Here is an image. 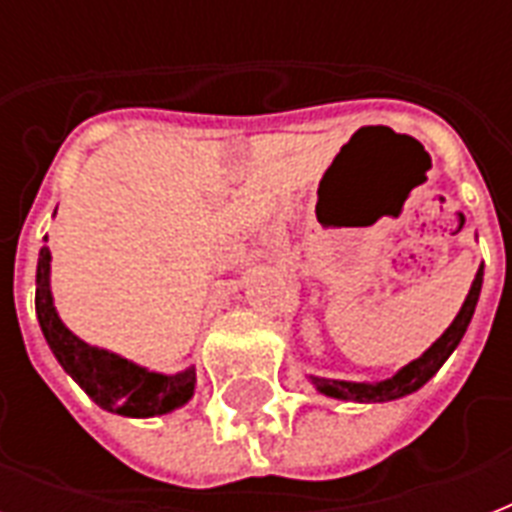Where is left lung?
Segmentation results:
<instances>
[{"label":"left lung","mask_w":512,"mask_h":512,"mask_svg":"<svg viewBox=\"0 0 512 512\" xmlns=\"http://www.w3.org/2000/svg\"><path fill=\"white\" fill-rule=\"evenodd\" d=\"M481 284H484V263L478 265L476 279L470 284V292L462 303L460 313L454 316V321L446 327V332L430 345L420 358H414L406 366H401L393 377L377 382H350V380H329V377H319V374H308V380L319 393L337 401H358V404H385V401H396L404 398L414 390H420L433 374L444 366V361L452 356L460 340L468 332V324L476 313L478 297H481Z\"/></svg>","instance_id":"1"}]
</instances>
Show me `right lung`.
Here are the masks:
<instances>
[{
  "instance_id": "obj_1",
  "label": "right lung",
  "mask_w": 512,
  "mask_h": 512,
  "mask_svg": "<svg viewBox=\"0 0 512 512\" xmlns=\"http://www.w3.org/2000/svg\"><path fill=\"white\" fill-rule=\"evenodd\" d=\"M50 263V247L44 244L39 249V263H36V319H39L52 356L58 358V364L66 369L68 377L100 409L122 414V417L146 420V417L170 414L188 404L196 390V366H188L175 374L151 372L114 350L84 342L63 324L55 308V297H52Z\"/></svg>"
}]
</instances>
